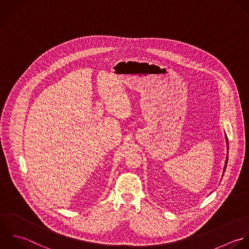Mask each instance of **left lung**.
I'll list each match as a JSON object with an SVG mask.
<instances>
[{"label":"left lung","mask_w":249,"mask_h":249,"mask_svg":"<svg viewBox=\"0 0 249 249\" xmlns=\"http://www.w3.org/2000/svg\"><path fill=\"white\" fill-rule=\"evenodd\" d=\"M225 139H226V143H227V157H226V160H225V165H224V170H223V175L222 177L224 176V173H225V170H226V167H227V163H228V150H229V143H228V139H227V136L225 134Z\"/></svg>","instance_id":"1"}]
</instances>
